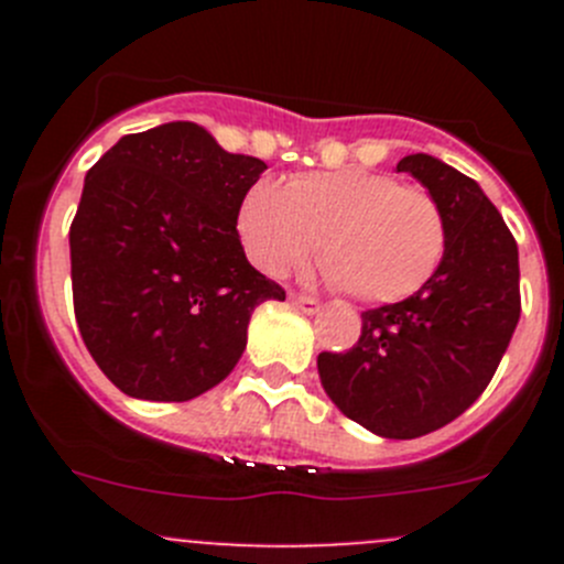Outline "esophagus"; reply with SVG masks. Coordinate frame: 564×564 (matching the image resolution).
I'll use <instances>...</instances> for the list:
<instances>
[{"instance_id":"34e87169","label":"esophagus","mask_w":564,"mask_h":564,"mask_svg":"<svg viewBox=\"0 0 564 564\" xmlns=\"http://www.w3.org/2000/svg\"><path fill=\"white\" fill-rule=\"evenodd\" d=\"M292 305L294 308H300L303 311V314H316L318 308H322V305H318V300H314V297H305V294H292Z\"/></svg>"}]
</instances>
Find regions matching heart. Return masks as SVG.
Here are the masks:
<instances>
[{
    "label": "heart",
    "mask_w": 564,
    "mask_h": 564,
    "mask_svg": "<svg viewBox=\"0 0 564 564\" xmlns=\"http://www.w3.org/2000/svg\"><path fill=\"white\" fill-rule=\"evenodd\" d=\"M242 248L264 275L281 278L322 248L327 281L362 303H401L440 270L447 224L429 191L362 169L311 172L278 187L261 180L237 218Z\"/></svg>",
    "instance_id": "b5f03b06"
}]
</instances>
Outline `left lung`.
Here are the masks:
<instances>
[{"label": "left lung", "mask_w": 564, "mask_h": 564, "mask_svg": "<svg viewBox=\"0 0 564 564\" xmlns=\"http://www.w3.org/2000/svg\"><path fill=\"white\" fill-rule=\"evenodd\" d=\"M447 224L440 270L412 297L362 314L349 351L316 360L329 401L384 440L453 423L488 388L521 316L519 246L475 180L417 152L398 163Z\"/></svg>", "instance_id": "8db88e82"}]
</instances>
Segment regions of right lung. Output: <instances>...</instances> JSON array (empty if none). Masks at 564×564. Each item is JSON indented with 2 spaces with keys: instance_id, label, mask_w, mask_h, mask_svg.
Wrapping results in <instances>:
<instances>
[{
  "instance_id": "right-lung-1",
  "label": "right lung",
  "mask_w": 564,
  "mask_h": 564,
  "mask_svg": "<svg viewBox=\"0 0 564 564\" xmlns=\"http://www.w3.org/2000/svg\"><path fill=\"white\" fill-rule=\"evenodd\" d=\"M264 161L202 124L122 135L84 180L70 224L78 333L124 395L191 401L224 382L264 300H286L237 235Z\"/></svg>"
}]
</instances>
